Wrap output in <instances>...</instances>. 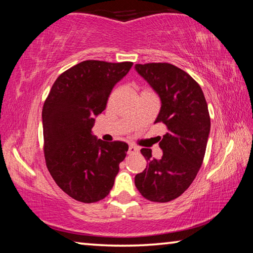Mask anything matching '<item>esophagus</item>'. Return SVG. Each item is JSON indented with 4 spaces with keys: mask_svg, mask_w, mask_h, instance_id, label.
I'll list each match as a JSON object with an SVG mask.
<instances>
[{
    "mask_svg": "<svg viewBox=\"0 0 253 253\" xmlns=\"http://www.w3.org/2000/svg\"><path fill=\"white\" fill-rule=\"evenodd\" d=\"M137 152H138V148L134 146V145H130L129 148H128V154H129V155H134Z\"/></svg>",
    "mask_w": 253,
    "mask_h": 253,
    "instance_id": "34e87169",
    "label": "esophagus"
}]
</instances>
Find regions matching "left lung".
I'll return each instance as SVG.
<instances>
[{
  "label": "left lung",
  "mask_w": 253,
  "mask_h": 253,
  "mask_svg": "<svg viewBox=\"0 0 253 253\" xmlns=\"http://www.w3.org/2000/svg\"><path fill=\"white\" fill-rule=\"evenodd\" d=\"M135 69L160 97L155 123L168 128L160 142L161 160L152 157L151 149H140L147 166L135 176V185L152 202H169L187 190L203 163L211 128L208 104L200 84L170 63L135 65Z\"/></svg>",
  "instance_id": "8db88e82"
}]
</instances>
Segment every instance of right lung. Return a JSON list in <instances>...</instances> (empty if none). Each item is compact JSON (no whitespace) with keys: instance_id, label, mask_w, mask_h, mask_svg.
Here are the masks:
<instances>
[{"instance_id":"obj_1","label":"right lung","mask_w":253,"mask_h":253,"mask_svg":"<svg viewBox=\"0 0 253 253\" xmlns=\"http://www.w3.org/2000/svg\"><path fill=\"white\" fill-rule=\"evenodd\" d=\"M132 62L87 60L60 75L42 109L45 164L57 185L79 202L105 199L114 186L128 145L91 134L111 90Z\"/></svg>"}]
</instances>
